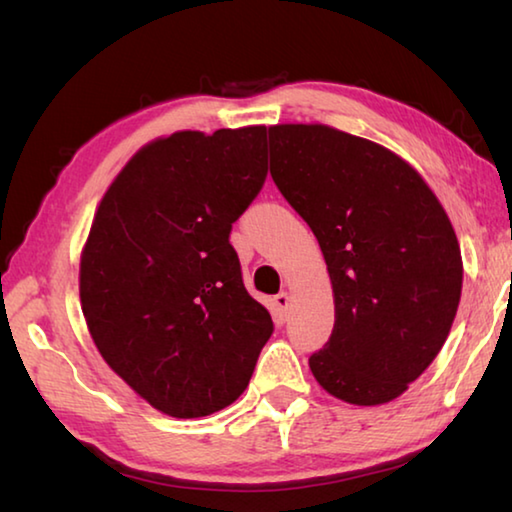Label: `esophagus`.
<instances>
[{
  "instance_id": "obj_1",
  "label": "esophagus",
  "mask_w": 512,
  "mask_h": 512,
  "mask_svg": "<svg viewBox=\"0 0 512 512\" xmlns=\"http://www.w3.org/2000/svg\"><path fill=\"white\" fill-rule=\"evenodd\" d=\"M289 302H291L289 291H280V293H277V296L273 298V305H275V309H277V311H280L282 316L287 314V309H289Z\"/></svg>"
}]
</instances>
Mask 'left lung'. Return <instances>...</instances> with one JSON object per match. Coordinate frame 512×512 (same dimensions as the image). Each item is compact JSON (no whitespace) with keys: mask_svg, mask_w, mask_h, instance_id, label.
<instances>
[{"mask_svg":"<svg viewBox=\"0 0 512 512\" xmlns=\"http://www.w3.org/2000/svg\"><path fill=\"white\" fill-rule=\"evenodd\" d=\"M271 176L314 232L334 329L309 368L329 395L386 404L447 341L463 259L443 205L400 155L325 124L268 128Z\"/></svg>","mask_w":512,"mask_h":512,"instance_id":"obj_1","label":"left lung"}]
</instances>
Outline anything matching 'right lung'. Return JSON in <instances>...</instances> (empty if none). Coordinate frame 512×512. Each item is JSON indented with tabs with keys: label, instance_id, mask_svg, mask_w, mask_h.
<instances>
[{
	"label": "right lung",
	"instance_id": "right-lung-1",
	"mask_svg": "<svg viewBox=\"0 0 512 512\" xmlns=\"http://www.w3.org/2000/svg\"><path fill=\"white\" fill-rule=\"evenodd\" d=\"M266 171V126L180 131L142 146L94 214L85 323L108 366L171 418L235 402L273 334L230 246Z\"/></svg>",
	"mask_w": 512,
	"mask_h": 512
}]
</instances>
